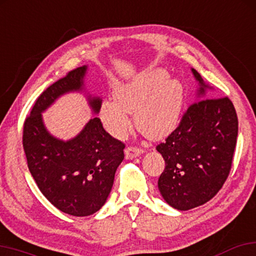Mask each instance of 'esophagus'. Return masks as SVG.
I'll return each mask as SVG.
<instances>
[{"label": "esophagus", "mask_w": 256, "mask_h": 256, "mask_svg": "<svg viewBox=\"0 0 256 256\" xmlns=\"http://www.w3.org/2000/svg\"><path fill=\"white\" fill-rule=\"evenodd\" d=\"M144 150L142 148L135 147V146H129V147L126 148L124 154H126V158H134L138 155L142 154Z\"/></svg>", "instance_id": "obj_1"}]
</instances>
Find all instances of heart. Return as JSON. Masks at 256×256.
<instances>
[{"label": "heart", "instance_id": "b5f03b06", "mask_svg": "<svg viewBox=\"0 0 256 256\" xmlns=\"http://www.w3.org/2000/svg\"><path fill=\"white\" fill-rule=\"evenodd\" d=\"M115 101H104L100 118L109 134L124 138L132 128L129 112H136V124L150 138H166L180 124L184 89L178 80L169 78L164 69H150L114 92Z\"/></svg>", "mask_w": 256, "mask_h": 256}]
</instances>
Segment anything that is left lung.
Listing matches in <instances>:
<instances>
[{"mask_svg":"<svg viewBox=\"0 0 256 256\" xmlns=\"http://www.w3.org/2000/svg\"><path fill=\"white\" fill-rule=\"evenodd\" d=\"M201 84V75L192 69ZM238 115L228 96L198 100L156 150L164 158L158 189L168 204L188 210L212 200L230 175L238 138Z\"/></svg>","mask_w":256,"mask_h":256,"instance_id":"8db88e82","label":"left lung"}]
</instances>
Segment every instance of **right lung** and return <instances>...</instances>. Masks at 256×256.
Masks as SVG:
<instances>
[{
	"label": "right lung",
	"mask_w": 256,
	"mask_h": 256,
	"mask_svg": "<svg viewBox=\"0 0 256 256\" xmlns=\"http://www.w3.org/2000/svg\"><path fill=\"white\" fill-rule=\"evenodd\" d=\"M84 72L86 67L67 72L36 98L22 136L28 168L41 193L63 213L74 216H88L104 204L126 147L104 130L98 118H92L67 142L46 130L41 112L63 92L81 89ZM89 104L95 112L101 108L100 98Z\"/></svg>",
	"instance_id": "1"
}]
</instances>
